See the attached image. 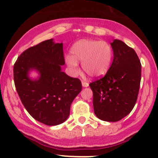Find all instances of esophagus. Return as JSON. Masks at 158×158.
I'll return each mask as SVG.
<instances>
[{
	"label": "esophagus",
	"instance_id": "esophagus-1",
	"mask_svg": "<svg viewBox=\"0 0 158 158\" xmlns=\"http://www.w3.org/2000/svg\"><path fill=\"white\" fill-rule=\"evenodd\" d=\"M81 84H82V86H84V87H87V86H89V83H87V82H86V81H82Z\"/></svg>",
	"mask_w": 158,
	"mask_h": 158
}]
</instances>
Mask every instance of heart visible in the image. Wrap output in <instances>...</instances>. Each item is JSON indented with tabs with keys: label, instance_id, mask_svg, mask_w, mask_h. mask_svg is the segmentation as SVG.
<instances>
[{
	"label": "heart",
	"instance_id": "1",
	"mask_svg": "<svg viewBox=\"0 0 158 158\" xmlns=\"http://www.w3.org/2000/svg\"><path fill=\"white\" fill-rule=\"evenodd\" d=\"M70 52L72 56H66V62L75 74L79 72V61L84 71L92 77L104 75L111 64L113 49L106 41L80 40L73 44Z\"/></svg>",
	"mask_w": 158,
	"mask_h": 158
}]
</instances>
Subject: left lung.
<instances>
[{
  "mask_svg": "<svg viewBox=\"0 0 158 158\" xmlns=\"http://www.w3.org/2000/svg\"><path fill=\"white\" fill-rule=\"evenodd\" d=\"M114 60L106 74L91 82L96 116L102 121L116 122L133 110L141 80V63L133 48L123 41L110 43Z\"/></svg>",
  "mask_w": 158,
  "mask_h": 158,
  "instance_id": "left-lung-1",
  "label": "left lung"
}]
</instances>
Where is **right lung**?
I'll list each match as a JSON object with an SVG mask.
<instances>
[{
  "label": "right lung",
  "instance_id": "1",
  "mask_svg": "<svg viewBox=\"0 0 158 158\" xmlns=\"http://www.w3.org/2000/svg\"><path fill=\"white\" fill-rule=\"evenodd\" d=\"M64 63L62 43L50 39L27 49L14 64V83L22 103L31 116L47 126L64 122L73 100L81 91L79 79L62 72ZM30 69L41 74L37 81L28 78Z\"/></svg>",
  "mask_w": 158,
  "mask_h": 158
}]
</instances>
